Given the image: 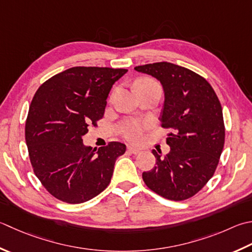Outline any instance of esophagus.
Wrapping results in <instances>:
<instances>
[{"mask_svg":"<svg viewBox=\"0 0 252 252\" xmlns=\"http://www.w3.org/2000/svg\"><path fill=\"white\" fill-rule=\"evenodd\" d=\"M127 152L131 153V154H137V153L141 152V150L134 146H127Z\"/></svg>","mask_w":252,"mask_h":252,"instance_id":"1","label":"esophagus"}]
</instances>
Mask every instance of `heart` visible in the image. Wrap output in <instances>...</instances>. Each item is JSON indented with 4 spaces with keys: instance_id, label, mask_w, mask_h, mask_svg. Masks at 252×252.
<instances>
[{
    "instance_id": "obj_1",
    "label": "heart",
    "mask_w": 252,
    "mask_h": 252,
    "mask_svg": "<svg viewBox=\"0 0 252 252\" xmlns=\"http://www.w3.org/2000/svg\"><path fill=\"white\" fill-rule=\"evenodd\" d=\"M147 87H158V84L155 81L151 80V78H143L136 83V90L140 91L142 88ZM149 126V122L146 121H140L136 119H130L123 122L119 127L120 134L131 142H137L141 140L143 135V132Z\"/></svg>"
}]
</instances>
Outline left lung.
Instances as JSON below:
<instances>
[{
    "mask_svg": "<svg viewBox=\"0 0 252 252\" xmlns=\"http://www.w3.org/2000/svg\"><path fill=\"white\" fill-rule=\"evenodd\" d=\"M158 80L165 92L161 127L170 152L155 150L156 166L142 174L149 188L165 199L182 201L208 184L219 165L225 143V126L219 97L210 83L189 68L169 62L135 66Z\"/></svg>",
    "mask_w": 252,
    "mask_h": 252,
    "instance_id": "8db88e82",
    "label": "left lung"
}]
</instances>
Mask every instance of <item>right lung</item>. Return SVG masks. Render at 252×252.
I'll list each match as a JSON object with an SVG mask.
<instances>
[{"instance_id": "1", "label": "right lung", "mask_w": 252, "mask_h": 252, "mask_svg": "<svg viewBox=\"0 0 252 252\" xmlns=\"http://www.w3.org/2000/svg\"><path fill=\"white\" fill-rule=\"evenodd\" d=\"M126 68L75 66L49 78L29 107L25 139L34 175L54 198L77 204L95 198L110 184L126 145L83 144L88 127L102 119L111 87Z\"/></svg>"}]
</instances>
